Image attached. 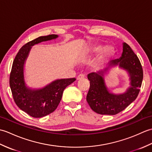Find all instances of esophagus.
Listing matches in <instances>:
<instances>
[{"mask_svg": "<svg viewBox=\"0 0 152 152\" xmlns=\"http://www.w3.org/2000/svg\"><path fill=\"white\" fill-rule=\"evenodd\" d=\"M84 75L83 74H80V75L78 76V77H77V80H82V79H83L84 78Z\"/></svg>", "mask_w": 152, "mask_h": 152, "instance_id": "obj_1", "label": "esophagus"}]
</instances>
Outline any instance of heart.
I'll return each mask as SVG.
<instances>
[{
	"instance_id": "b5f03b06",
	"label": "heart",
	"mask_w": 152,
	"mask_h": 152,
	"mask_svg": "<svg viewBox=\"0 0 152 152\" xmlns=\"http://www.w3.org/2000/svg\"><path fill=\"white\" fill-rule=\"evenodd\" d=\"M103 49V46L102 45H97V46H95L92 49V52L93 53H98ZM115 53L114 48L112 46H107L105 48H104L101 54H100L99 57V60L100 61H103L106 59H108L109 58H110L114 56Z\"/></svg>"
}]
</instances>
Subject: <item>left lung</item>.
Masks as SVG:
<instances>
[{
	"mask_svg": "<svg viewBox=\"0 0 152 152\" xmlns=\"http://www.w3.org/2000/svg\"><path fill=\"white\" fill-rule=\"evenodd\" d=\"M119 66L128 70L132 86L121 95L110 94L105 86L103 75L112 67ZM90 88L86 96L87 102L93 111L102 115H115L124 110L137 99L143 80V70L140 61L131 47L124 43L123 53L119 59L112 61L99 72L88 74Z\"/></svg>",
	"mask_w": 152,
	"mask_h": 152,
	"instance_id": "8db88e82",
	"label": "left lung"
}]
</instances>
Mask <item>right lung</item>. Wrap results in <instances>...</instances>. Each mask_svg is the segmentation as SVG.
<instances>
[{"mask_svg":"<svg viewBox=\"0 0 152 152\" xmlns=\"http://www.w3.org/2000/svg\"><path fill=\"white\" fill-rule=\"evenodd\" d=\"M57 37L56 34H50L28 42L20 48L12 64L10 86L14 102L19 108L33 118L44 117L56 110L64 89L76 80V78L57 80L38 90H31L25 84L23 65L31 46Z\"/></svg>","mask_w":152,"mask_h":152,"instance_id":"right-lung-1","label":"right lung"}]
</instances>
